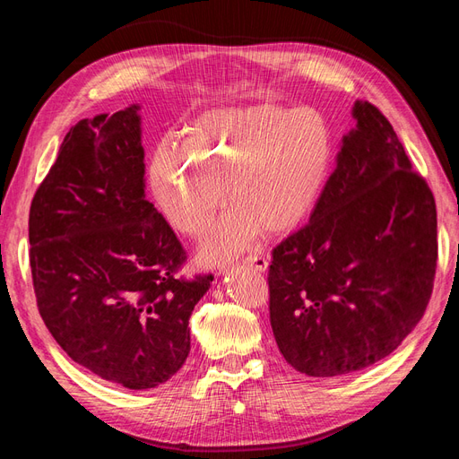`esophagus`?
Instances as JSON below:
<instances>
[{"label":"esophagus","mask_w":459,"mask_h":459,"mask_svg":"<svg viewBox=\"0 0 459 459\" xmlns=\"http://www.w3.org/2000/svg\"><path fill=\"white\" fill-rule=\"evenodd\" d=\"M243 264H245L247 268H251V270H255V272H266V270H268V260L264 258L262 255H258V253H255V255H251V256H247Z\"/></svg>","instance_id":"esophagus-1"}]
</instances>
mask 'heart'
<instances>
[{
  "instance_id": "obj_1",
  "label": "heart",
  "mask_w": 459,
  "mask_h": 459,
  "mask_svg": "<svg viewBox=\"0 0 459 459\" xmlns=\"http://www.w3.org/2000/svg\"><path fill=\"white\" fill-rule=\"evenodd\" d=\"M333 162V134L310 108L258 103L214 108L184 124L182 142L152 149L149 186L160 214L187 238H201L226 203L233 204L201 247L216 266L251 247L262 230L283 235L308 218Z\"/></svg>"
}]
</instances>
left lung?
<instances>
[{
  "label": "left lung",
  "instance_id": "obj_1",
  "mask_svg": "<svg viewBox=\"0 0 459 459\" xmlns=\"http://www.w3.org/2000/svg\"><path fill=\"white\" fill-rule=\"evenodd\" d=\"M352 117L310 221L272 251L273 337L287 364L310 377L386 358L433 293V193L377 107L356 101Z\"/></svg>",
  "mask_w": 459,
  "mask_h": 459
}]
</instances>
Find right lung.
<instances>
[{
    "mask_svg": "<svg viewBox=\"0 0 459 459\" xmlns=\"http://www.w3.org/2000/svg\"><path fill=\"white\" fill-rule=\"evenodd\" d=\"M140 105L80 120L30 206L38 310L97 377L155 388L184 366L189 317L212 275L179 280L186 251L145 199Z\"/></svg>",
    "mask_w": 459,
    "mask_h": 459,
    "instance_id": "add662e5",
    "label": "right lung"
}]
</instances>
